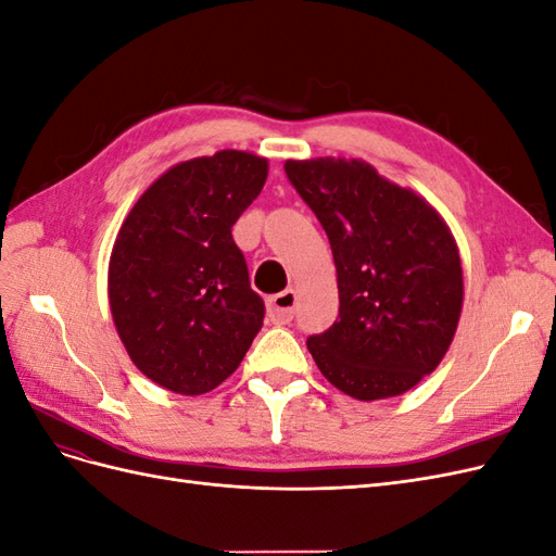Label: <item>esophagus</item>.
Here are the masks:
<instances>
[{
  "mask_svg": "<svg viewBox=\"0 0 556 556\" xmlns=\"http://www.w3.org/2000/svg\"><path fill=\"white\" fill-rule=\"evenodd\" d=\"M296 311V292L285 290L268 301V317L276 325H288Z\"/></svg>",
  "mask_w": 556,
  "mask_h": 556,
  "instance_id": "esophagus-1",
  "label": "esophagus"
}]
</instances>
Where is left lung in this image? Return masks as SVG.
Listing matches in <instances>:
<instances>
[{
  "label": "left lung",
  "instance_id": "8db88e82",
  "mask_svg": "<svg viewBox=\"0 0 556 556\" xmlns=\"http://www.w3.org/2000/svg\"><path fill=\"white\" fill-rule=\"evenodd\" d=\"M325 227L339 319L306 341L323 376L357 401L406 394L445 357L464 306L457 241L429 201L359 157L285 162Z\"/></svg>",
  "mask_w": 556,
  "mask_h": 556
}]
</instances>
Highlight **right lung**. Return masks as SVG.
<instances>
[{"label":"right lung","mask_w":556,"mask_h":556,"mask_svg":"<svg viewBox=\"0 0 556 556\" xmlns=\"http://www.w3.org/2000/svg\"><path fill=\"white\" fill-rule=\"evenodd\" d=\"M268 160L248 150L178 162L148 185L117 231L109 304L139 371L199 396L243 362L264 319L231 227L255 201Z\"/></svg>","instance_id":"1"}]
</instances>
